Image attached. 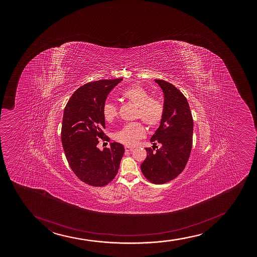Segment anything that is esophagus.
Wrapping results in <instances>:
<instances>
[{
    "mask_svg": "<svg viewBox=\"0 0 257 257\" xmlns=\"http://www.w3.org/2000/svg\"><path fill=\"white\" fill-rule=\"evenodd\" d=\"M125 151L126 152H130V151H132L134 149V148H132V147H128V146H125Z\"/></svg>",
    "mask_w": 257,
    "mask_h": 257,
    "instance_id": "34e87169",
    "label": "esophagus"
}]
</instances>
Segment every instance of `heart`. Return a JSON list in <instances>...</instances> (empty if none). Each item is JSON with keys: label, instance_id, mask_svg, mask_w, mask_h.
I'll list each match as a JSON object with an SVG mask.
<instances>
[{"label": "heart", "instance_id": "heart-1", "mask_svg": "<svg viewBox=\"0 0 257 257\" xmlns=\"http://www.w3.org/2000/svg\"><path fill=\"white\" fill-rule=\"evenodd\" d=\"M121 97L137 106L136 118L142 119L147 126H157L162 120L164 114L163 103L157 98L151 97L147 89L141 86H130L126 89ZM103 117L105 121H112L117 115V107L112 103H105L103 107ZM145 128L141 122L135 121L124 125L114 135L116 142L127 146H134L145 136Z\"/></svg>", "mask_w": 257, "mask_h": 257}]
</instances>
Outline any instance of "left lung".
Returning a JSON list of instances; mask_svg holds the SVG:
<instances>
[{
	"label": "left lung",
	"mask_w": 257,
	"mask_h": 257,
	"mask_svg": "<svg viewBox=\"0 0 257 257\" xmlns=\"http://www.w3.org/2000/svg\"><path fill=\"white\" fill-rule=\"evenodd\" d=\"M164 92V114L159 128L151 138L162 148H146L148 156L141 165L145 177L155 184L173 180L186 166L193 142V117L184 95L171 83L155 80Z\"/></svg>",
	"instance_id": "left-lung-1"
}]
</instances>
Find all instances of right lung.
I'll return each mask as SVG.
<instances>
[{"label":"right lung","instance_id":"add662e5","mask_svg":"<svg viewBox=\"0 0 257 257\" xmlns=\"http://www.w3.org/2000/svg\"><path fill=\"white\" fill-rule=\"evenodd\" d=\"M121 80L86 83L71 96L64 109L61 137L66 158L78 178L91 186H105L111 182L123 156V146L118 142L110 143V148L103 151L97 148L98 138L109 141L103 132V104Z\"/></svg>","mask_w":257,"mask_h":257}]
</instances>
